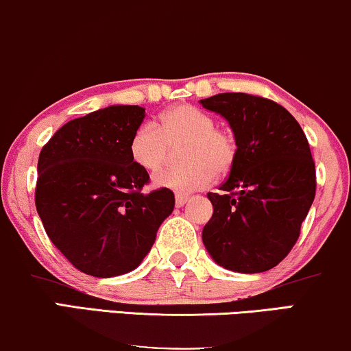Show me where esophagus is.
I'll return each mask as SVG.
<instances>
[{
    "label": "esophagus",
    "mask_w": 351,
    "mask_h": 351,
    "mask_svg": "<svg viewBox=\"0 0 351 351\" xmlns=\"http://www.w3.org/2000/svg\"><path fill=\"white\" fill-rule=\"evenodd\" d=\"M188 199H190V196H188V195H176V206L177 207L185 206Z\"/></svg>",
    "instance_id": "1"
}]
</instances>
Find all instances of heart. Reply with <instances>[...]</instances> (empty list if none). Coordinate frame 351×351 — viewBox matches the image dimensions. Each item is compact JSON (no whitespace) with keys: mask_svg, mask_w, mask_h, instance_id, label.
Here are the masks:
<instances>
[{"mask_svg":"<svg viewBox=\"0 0 351 351\" xmlns=\"http://www.w3.org/2000/svg\"><path fill=\"white\" fill-rule=\"evenodd\" d=\"M182 142L184 166L156 172V186L177 193L202 190L210 185L215 174H228L236 163L237 142L232 133L217 128L209 114L190 104L165 110L158 125H141L131 136L130 156L142 171L154 172L163 166L169 145Z\"/></svg>","mask_w":351,"mask_h":351,"instance_id":"obj_1","label":"heart"}]
</instances>
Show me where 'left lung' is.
<instances>
[{"mask_svg": "<svg viewBox=\"0 0 351 351\" xmlns=\"http://www.w3.org/2000/svg\"><path fill=\"white\" fill-rule=\"evenodd\" d=\"M199 103L230 123L237 142L223 195H207L213 213L202 242L228 271H269L296 243L315 197L306 134L285 108L261 96L218 93Z\"/></svg>", "mask_w": 351, "mask_h": 351, "instance_id": "1", "label": "left lung"}]
</instances>
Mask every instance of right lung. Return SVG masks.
Segmentation results:
<instances>
[{
	"label": "right lung",
	"instance_id": "obj_1",
	"mask_svg": "<svg viewBox=\"0 0 351 351\" xmlns=\"http://www.w3.org/2000/svg\"><path fill=\"white\" fill-rule=\"evenodd\" d=\"M145 117L141 106H109L71 120L40 150L36 210L68 261L88 276L134 271L174 210L166 188L142 193L147 171L130 141Z\"/></svg>",
	"mask_w": 351,
	"mask_h": 351
}]
</instances>
